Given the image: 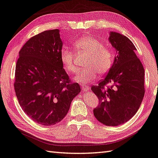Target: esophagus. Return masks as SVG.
<instances>
[{"label": "esophagus", "instance_id": "obj_1", "mask_svg": "<svg viewBox=\"0 0 158 158\" xmlns=\"http://www.w3.org/2000/svg\"><path fill=\"white\" fill-rule=\"evenodd\" d=\"M81 88L84 91H87L90 89V87L88 86V85H81Z\"/></svg>", "mask_w": 158, "mask_h": 158}]
</instances>
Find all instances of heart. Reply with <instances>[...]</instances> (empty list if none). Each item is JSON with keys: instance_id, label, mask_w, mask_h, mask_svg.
Returning a JSON list of instances; mask_svg holds the SVG:
<instances>
[{"instance_id": "1", "label": "heart", "mask_w": 158, "mask_h": 158, "mask_svg": "<svg viewBox=\"0 0 158 158\" xmlns=\"http://www.w3.org/2000/svg\"><path fill=\"white\" fill-rule=\"evenodd\" d=\"M74 50L78 53L88 54L84 69L75 77V81L81 84L93 81L97 73L104 74L110 69L114 61V52L110 48L103 45L102 43L93 36H85L76 40L73 44ZM60 58L64 69L68 73H74L77 67L74 63V54L68 49H63Z\"/></svg>"}]
</instances>
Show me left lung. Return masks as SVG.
<instances>
[{
	"label": "left lung",
	"instance_id": "left-lung-1",
	"mask_svg": "<svg viewBox=\"0 0 158 158\" xmlns=\"http://www.w3.org/2000/svg\"><path fill=\"white\" fill-rule=\"evenodd\" d=\"M109 41L117 55L104 79L91 90L99 99L93 110L96 119L106 126L124 124L137 113L144 98V69L128 37L110 31Z\"/></svg>",
	"mask_w": 158,
	"mask_h": 158
}]
</instances>
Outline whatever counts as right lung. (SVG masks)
<instances>
[{"mask_svg": "<svg viewBox=\"0 0 158 158\" xmlns=\"http://www.w3.org/2000/svg\"><path fill=\"white\" fill-rule=\"evenodd\" d=\"M62 45L58 29L44 31L25 43L16 62L14 86L19 104L30 118L44 126L61 122L81 91L64 69Z\"/></svg>", "mask_w": 158, "mask_h": 158, "instance_id": "right-lung-1", "label": "right lung"}]
</instances>
